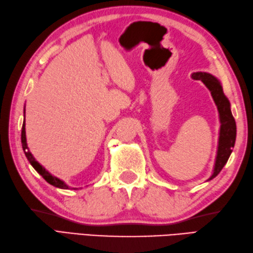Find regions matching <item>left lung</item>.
<instances>
[{
    "instance_id": "8db88e82",
    "label": "left lung",
    "mask_w": 253,
    "mask_h": 253,
    "mask_svg": "<svg viewBox=\"0 0 253 253\" xmlns=\"http://www.w3.org/2000/svg\"><path fill=\"white\" fill-rule=\"evenodd\" d=\"M192 79L202 81L204 85L210 89L219 113L220 128L217 155H216L213 173L209 179L212 180L220 172V170L227 163L231 152H233L237 132L236 121L230 110V102L228 98L224 95L220 82L215 76L210 73H204V72H198V73L192 74Z\"/></svg>"
}]
</instances>
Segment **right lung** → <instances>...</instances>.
Returning <instances> with one entry per match:
<instances>
[{"label": "right lung", "instance_id": "add662e5", "mask_svg": "<svg viewBox=\"0 0 253 253\" xmlns=\"http://www.w3.org/2000/svg\"><path fill=\"white\" fill-rule=\"evenodd\" d=\"M22 145H23V149H24V153L26 157L29 161L30 165L35 168L36 171H37L39 174L42 176V178L47 181L48 183H50L51 185H53V187L56 188H60V189H69L70 187L69 185H66L64 183V181H62L59 178H56L54 176H52L48 170H45L44 167L41 166V165L36 161L35 157L33 156V154L29 152L28 146H27V142H26V131H25V110H24V122H23V127H22Z\"/></svg>", "mask_w": 253, "mask_h": 253}]
</instances>
